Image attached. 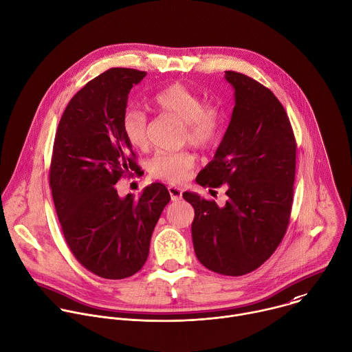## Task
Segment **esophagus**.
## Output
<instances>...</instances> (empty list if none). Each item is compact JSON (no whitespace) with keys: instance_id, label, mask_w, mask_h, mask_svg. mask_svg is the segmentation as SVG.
I'll return each mask as SVG.
<instances>
[{"instance_id":"obj_1","label":"esophagus","mask_w":352,"mask_h":352,"mask_svg":"<svg viewBox=\"0 0 352 352\" xmlns=\"http://www.w3.org/2000/svg\"><path fill=\"white\" fill-rule=\"evenodd\" d=\"M168 190H169V194H170L172 201H179V199H182V195H183L182 188H179V187H176V186H169Z\"/></svg>"}]
</instances>
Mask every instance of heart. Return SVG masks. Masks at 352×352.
I'll list each match as a JSON object with an SVG mask.
<instances>
[{"label": "heart", "mask_w": 352, "mask_h": 352, "mask_svg": "<svg viewBox=\"0 0 352 352\" xmlns=\"http://www.w3.org/2000/svg\"><path fill=\"white\" fill-rule=\"evenodd\" d=\"M150 106L184 121V143L209 150L220 139L224 124L223 109L213 100H204L198 92L182 84H170L157 91L150 98ZM121 131L132 147L144 148L148 142V116L138 109H126L121 117ZM194 165L195 155L187 150L160 151L150 162V172L154 177L182 183Z\"/></svg>", "instance_id": "b5f03b06"}]
</instances>
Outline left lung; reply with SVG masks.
I'll return each mask as SVG.
<instances>
[{"label":"left lung","mask_w":352,"mask_h":352,"mask_svg":"<svg viewBox=\"0 0 352 352\" xmlns=\"http://www.w3.org/2000/svg\"><path fill=\"white\" fill-rule=\"evenodd\" d=\"M235 107L214 160L197 176L202 187L227 184L226 205L192 192L194 250L210 271L241 276L267 261L283 239L293 204L296 138L276 96L256 80L226 72Z\"/></svg>","instance_id":"left-lung-1"}]
</instances>
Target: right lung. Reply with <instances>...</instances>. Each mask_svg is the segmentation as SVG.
Instances as JSON below:
<instances>
[{
    "instance_id": "right-lung-1",
    "label": "right lung",
    "mask_w": 352,
    "mask_h": 352,
    "mask_svg": "<svg viewBox=\"0 0 352 352\" xmlns=\"http://www.w3.org/2000/svg\"><path fill=\"white\" fill-rule=\"evenodd\" d=\"M146 72L113 67L67 104L54 142L50 186L69 249L92 274L124 279L146 263L154 227L170 201L162 183L139 198H120L116 184L140 170L122 135L128 95Z\"/></svg>"
}]
</instances>
